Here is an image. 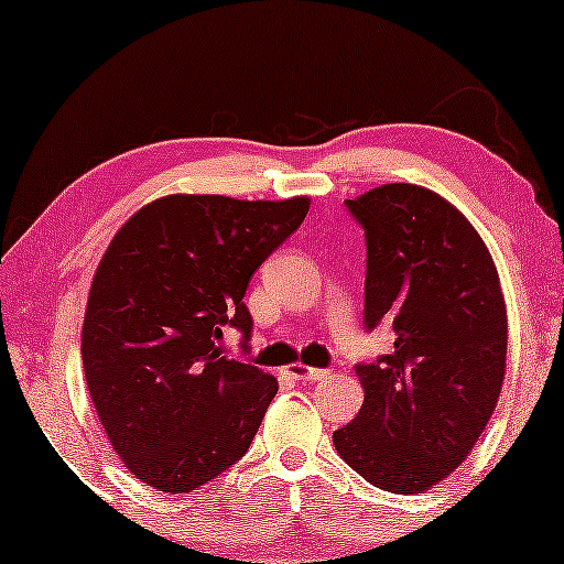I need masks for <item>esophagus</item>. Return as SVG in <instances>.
<instances>
[{
  "instance_id": "obj_1",
  "label": "esophagus",
  "mask_w": 564,
  "mask_h": 564,
  "mask_svg": "<svg viewBox=\"0 0 564 564\" xmlns=\"http://www.w3.org/2000/svg\"><path fill=\"white\" fill-rule=\"evenodd\" d=\"M288 375L292 380H302V382H317V380H325L329 375L327 369H317V367H304V365H290L288 367Z\"/></svg>"
}]
</instances>
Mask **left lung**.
Returning a JSON list of instances; mask_svg holds the SVG:
<instances>
[{
  "instance_id": "1",
  "label": "left lung",
  "mask_w": 564,
  "mask_h": 564,
  "mask_svg": "<svg viewBox=\"0 0 564 564\" xmlns=\"http://www.w3.org/2000/svg\"><path fill=\"white\" fill-rule=\"evenodd\" d=\"M345 207L365 229V327L394 349L357 362L365 402L332 440L367 482L412 495L463 465L502 392L507 310L482 237L447 199L382 184Z\"/></svg>"
}]
</instances>
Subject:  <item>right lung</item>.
<instances>
[{"label": "right lung", "mask_w": 564, "mask_h": 564, "mask_svg": "<svg viewBox=\"0 0 564 564\" xmlns=\"http://www.w3.org/2000/svg\"><path fill=\"white\" fill-rule=\"evenodd\" d=\"M307 209V197L170 195L137 212L101 257L82 365L109 442L154 490L192 492L252 445L276 380L217 343L232 327L247 347V284Z\"/></svg>", "instance_id": "obj_1"}]
</instances>
